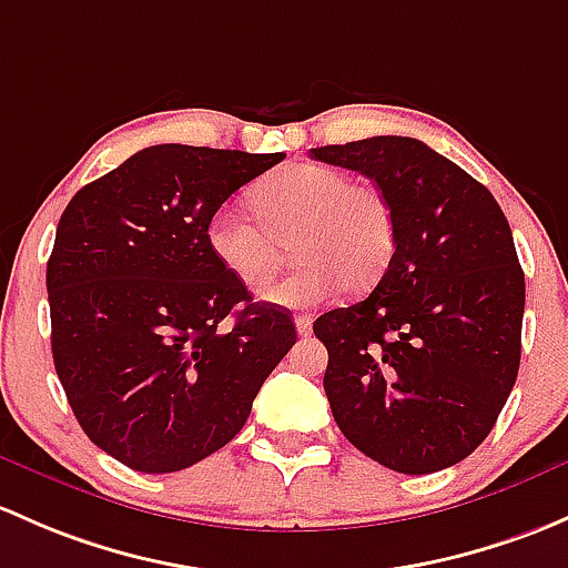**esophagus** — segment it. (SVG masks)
Returning <instances> with one entry per match:
<instances>
[{
    "label": "esophagus",
    "instance_id": "obj_1",
    "mask_svg": "<svg viewBox=\"0 0 568 568\" xmlns=\"http://www.w3.org/2000/svg\"><path fill=\"white\" fill-rule=\"evenodd\" d=\"M296 332H300L302 337H307V334L313 332V315H296Z\"/></svg>",
    "mask_w": 568,
    "mask_h": 568
}]
</instances>
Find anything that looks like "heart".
Wrapping results in <instances>:
<instances>
[{
  "mask_svg": "<svg viewBox=\"0 0 568 568\" xmlns=\"http://www.w3.org/2000/svg\"><path fill=\"white\" fill-rule=\"evenodd\" d=\"M255 213L234 204L209 217L206 242L239 283L258 288L283 264L285 242L294 239L302 261L264 300L280 307H313L337 294L373 283L389 264L394 217L378 187L348 182L343 171L324 163H288L250 190Z\"/></svg>",
  "mask_w": 568,
  "mask_h": 568,
  "instance_id": "b5f03b06",
  "label": "heart"
}]
</instances>
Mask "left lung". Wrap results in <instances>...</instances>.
Here are the masks:
<instances>
[{
	"mask_svg": "<svg viewBox=\"0 0 568 568\" xmlns=\"http://www.w3.org/2000/svg\"><path fill=\"white\" fill-rule=\"evenodd\" d=\"M378 184L394 253L367 300L313 324L324 389L345 438L422 476L487 438L520 369L525 274L498 201L427 143L375 135L310 149Z\"/></svg>",
	"mask_w": 568,
	"mask_h": 568,
	"instance_id": "left-lung-1",
	"label": "left lung"
}]
</instances>
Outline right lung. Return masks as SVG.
<instances>
[{
  "label": "right lung",
  "instance_id": "right-lung-1",
  "mask_svg": "<svg viewBox=\"0 0 568 568\" xmlns=\"http://www.w3.org/2000/svg\"><path fill=\"white\" fill-rule=\"evenodd\" d=\"M283 152L158 143L73 195L45 288L53 367L83 433L141 474L223 449L296 343L212 255L209 217Z\"/></svg>",
  "mask_w": 568,
  "mask_h": 568
}]
</instances>
